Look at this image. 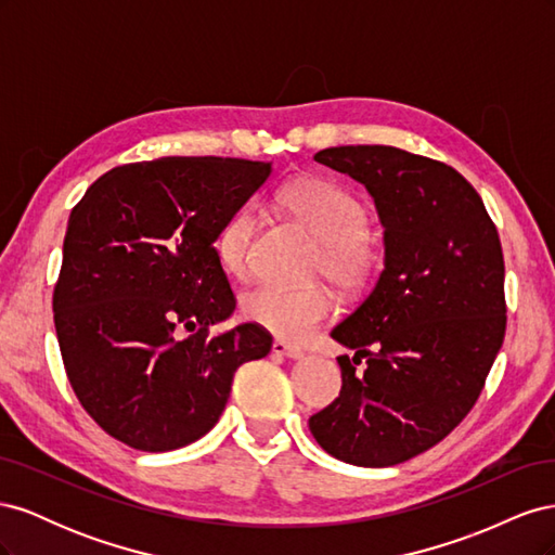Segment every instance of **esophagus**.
<instances>
[{"label": "esophagus", "mask_w": 555, "mask_h": 555, "mask_svg": "<svg viewBox=\"0 0 555 555\" xmlns=\"http://www.w3.org/2000/svg\"><path fill=\"white\" fill-rule=\"evenodd\" d=\"M273 351L280 357H287V359H304V349L296 347V345H289L284 340H273Z\"/></svg>", "instance_id": "34e87169"}]
</instances>
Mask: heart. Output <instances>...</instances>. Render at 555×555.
Instances as JSON below:
<instances>
[{
	"mask_svg": "<svg viewBox=\"0 0 555 555\" xmlns=\"http://www.w3.org/2000/svg\"><path fill=\"white\" fill-rule=\"evenodd\" d=\"M280 206L304 222L322 241L314 268L331 278L340 289L354 292L373 280L379 266V247L367 233V210L363 201L343 184L324 178H306L280 192ZM259 227L257 210L243 206L222 224L215 238L217 259L224 271L245 275L251 243ZM333 296L324 284H278L263 282L251 287L241 310L251 324L278 338L306 340L331 314Z\"/></svg>",
	"mask_w": 555,
	"mask_h": 555,
	"instance_id": "b5f03b06",
	"label": "heart"
}]
</instances>
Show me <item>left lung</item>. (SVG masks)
<instances>
[{
  "label": "left lung",
  "mask_w": 555,
  "mask_h": 555,
  "mask_svg": "<svg viewBox=\"0 0 555 555\" xmlns=\"http://www.w3.org/2000/svg\"><path fill=\"white\" fill-rule=\"evenodd\" d=\"M314 162L373 196L384 271L331 331L354 357H338L340 396L310 416V433L338 461L398 465L463 422L505 340L498 229L473 184L442 162L391 145L326 147Z\"/></svg>",
  "instance_id": "obj_1"
}]
</instances>
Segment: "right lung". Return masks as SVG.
Instances as JSON below:
<instances>
[{
    "label": "right lung",
    "instance_id": "add662e5",
    "mask_svg": "<svg viewBox=\"0 0 555 555\" xmlns=\"http://www.w3.org/2000/svg\"><path fill=\"white\" fill-rule=\"evenodd\" d=\"M268 176L271 162H137L72 210L55 331L74 393L111 438L141 451L192 444L224 412L238 365L271 351L257 324L210 335L236 310L215 238Z\"/></svg>",
    "mask_w": 555,
    "mask_h": 555
}]
</instances>
